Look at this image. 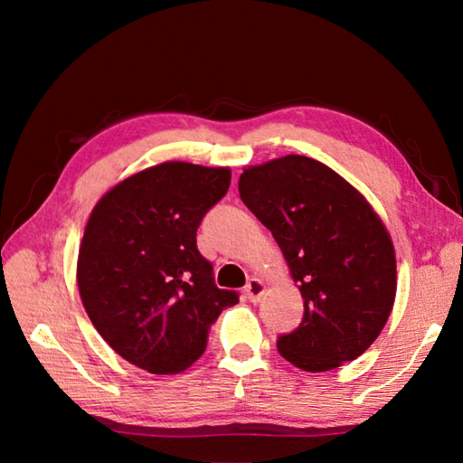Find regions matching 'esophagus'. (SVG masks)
<instances>
[{"label":"esophagus","instance_id":"obj_1","mask_svg":"<svg viewBox=\"0 0 463 463\" xmlns=\"http://www.w3.org/2000/svg\"><path fill=\"white\" fill-rule=\"evenodd\" d=\"M265 294V284L261 279L250 278L245 286V298L249 302H260Z\"/></svg>","mask_w":463,"mask_h":463}]
</instances>
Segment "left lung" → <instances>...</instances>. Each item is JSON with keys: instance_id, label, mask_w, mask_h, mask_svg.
<instances>
[{"instance_id": "obj_1", "label": "left lung", "mask_w": 463, "mask_h": 463, "mask_svg": "<svg viewBox=\"0 0 463 463\" xmlns=\"http://www.w3.org/2000/svg\"><path fill=\"white\" fill-rule=\"evenodd\" d=\"M239 194L278 241L304 298L302 323L279 336V355L304 372L354 362L396 298L394 245L380 216L339 174L302 155L247 167Z\"/></svg>"}]
</instances>
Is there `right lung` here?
<instances>
[{"mask_svg": "<svg viewBox=\"0 0 463 463\" xmlns=\"http://www.w3.org/2000/svg\"><path fill=\"white\" fill-rule=\"evenodd\" d=\"M229 185V167L167 161L116 184L93 208L77 260L83 308L140 370L184 372L203 354L218 315L239 302L214 284L195 245L203 214Z\"/></svg>", "mask_w": 463, "mask_h": 463, "instance_id": "obj_1", "label": "right lung"}]
</instances>
